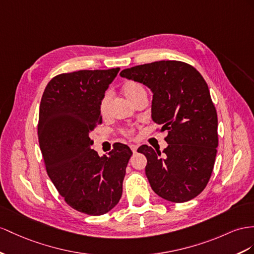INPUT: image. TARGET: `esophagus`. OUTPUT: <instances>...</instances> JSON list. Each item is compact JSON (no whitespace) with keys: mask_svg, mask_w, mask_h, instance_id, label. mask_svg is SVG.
<instances>
[{"mask_svg":"<svg viewBox=\"0 0 254 254\" xmlns=\"http://www.w3.org/2000/svg\"><path fill=\"white\" fill-rule=\"evenodd\" d=\"M129 148H131V150L135 153L136 151H137V146H136V145H131V146H129Z\"/></svg>","mask_w":254,"mask_h":254,"instance_id":"34e87169","label":"esophagus"}]
</instances>
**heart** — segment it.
I'll use <instances>...</instances> for the list:
<instances>
[{"label":"heart","mask_w":254,"mask_h":254,"mask_svg":"<svg viewBox=\"0 0 254 254\" xmlns=\"http://www.w3.org/2000/svg\"><path fill=\"white\" fill-rule=\"evenodd\" d=\"M123 91V94L126 95L127 99L131 102L132 104L139 99V97L147 95L146 92V89L144 88L141 83L139 82H136V81H128L127 83H125V86L122 88ZM110 99H112V95H110V92H106L105 95L103 96L102 102H101V105H100V110H101V114L103 116H105L108 112V108H109V104H110ZM127 134H129L128 131H126Z\"/></svg>","instance_id":"obj_1"}]
</instances>
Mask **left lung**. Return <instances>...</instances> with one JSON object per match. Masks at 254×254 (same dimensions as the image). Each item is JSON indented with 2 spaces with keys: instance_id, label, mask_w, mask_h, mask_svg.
Wrapping results in <instances>:
<instances>
[{
  "instance_id": "left-lung-1",
  "label": "left lung",
  "mask_w": 254,
  "mask_h": 254,
  "mask_svg": "<svg viewBox=\"0 0 254 254\" xmlns=\"http://www.w3.org/2000/svg\"><path fill=\"white\" fill-rule=\"evenodd\" d=\"M120 76L151 90L152 120L167 132L162 153L147 145L137 150L147 158L152 190L173 203L197 196L210 179L218 147L217 112L203 76L180 61L137 65Z\"/></svg>"
}]
</instances>
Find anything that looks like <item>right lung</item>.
<instances>
[{
    "mask_svg": "<svg viewBox=\"0 0 254 254\" xmlns=\"http://www.w3.org/2000/svg\"><path fill=\"white\" fill-rule=\"evenodd\" d=\"M119 70L60 74L48 82L41 101L37 134L48 176L71 208L90 216L119 203L133 153L120 142L108 157L91 148L90 132L102 122V99Z\"/></svg>",
    "mask_w": 254,
    "mask_h": 254,
    "instance_id": "add662e5",
    "label": "right lung"
}]
</instances>
